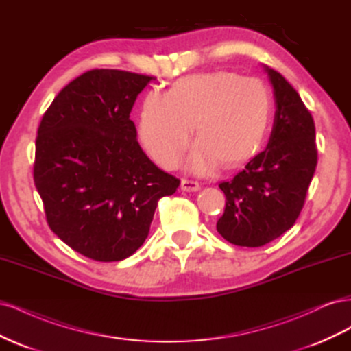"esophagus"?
<instances>
[{
	"mask_svg": "<svg viewBox=\"0 0 351 351\" xmlns=\"http://www.w3.org/2000/svg\"><path fill=\"white\" fill-rule=\"evenodd\" d=\"M199 189L200 186L197 182H193V180H187V178L182 180V190H184V192H197Z\"/></svg>",
	"mask_w": 351,
	"mask_h": 351,
	"instance_id": "34e87169",
	"label": "esophagus"
}]
</instances>
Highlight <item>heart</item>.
I'll list each match as a JSON object with an SVG mask.
<instances>
[{
	"label": "heart",
	"instance_id": "obj_1",
	"mask_svg": "<svg viewBox=\"0 0 351 351\" xmlns=\"http://www.w3.org/2000/svg\"><path fill=\"white\" fill-rule=\"evenodd\" d=\"M271 95L256 79L212 71L177 80L168 93L152 90L139 115V137L155 162L173 168L195 124L197 145L189 165L197 173L217 162L232 168L261 147L271 120Z\"/></svg>",
	"mask_w": 351,
	"mask_h": 351
}]
</instances>
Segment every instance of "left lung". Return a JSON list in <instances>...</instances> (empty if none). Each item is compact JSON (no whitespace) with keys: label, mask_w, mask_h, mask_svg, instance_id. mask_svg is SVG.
I'll return each mask as SVG.
<instances>
[{"label":"left lung","mask_w":351,"mask_h":351,"mask_svg":"<svg viewBox=\"0 0 351 351\" xmlns=\"http://www.w3.org/2000/svg\"><path fill=\"white\" fill-rule=\"evenodd\" d=\"M274 88L275 115L267 149L219 184L227 202L217 230L236 246L261 247L290 230L304 205L317 162L315 123L300 95L263 66Z\"/></svg>","instance_id":"left-lung-1"}]
</instances>
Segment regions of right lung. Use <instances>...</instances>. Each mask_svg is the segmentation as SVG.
I'll return each instance as SVG.
<instances>
[{
  "mask_svg": "<svg viewBox=\"0 0 351 351\" xmlns=\"http://www.w3.org/2000/svg\"><path fill=\"white\" fill-rule=\"evenodd\" d=\"M151 80L86 71L57 95L39 124L34 180L48 226L93 261L132 256L149 234L158 200L180 184L146 156L130 120Z\"/></svg>",
  "mask_w": 351,
  "mask_h": 351,
  "instance_id": "right-lung-1",
  "label": "right lung"
}]
</instances>
